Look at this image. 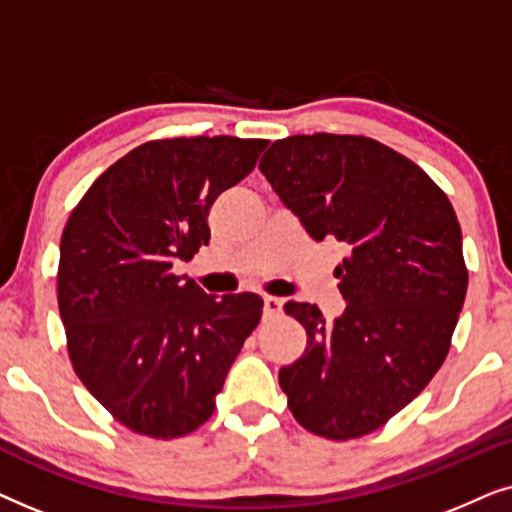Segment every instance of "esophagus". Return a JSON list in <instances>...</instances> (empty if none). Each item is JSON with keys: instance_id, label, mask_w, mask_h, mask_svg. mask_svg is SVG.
<instances>
[{"instance_id": "esophagus-1", "label": "esophagus", "mask_w": 512, "mask_h": 512, "mask_svg": "<svg viewBox=\"0 0 512 512\" xmlns=\"http://www.w3.org/2000/svg\"><path fill=\"white\" fill-rule=\"evenodd\" d=\"M284 300L282 298H275V296H263V312L265 314H277L282 310Z\"/></svg>"}]
</instances>
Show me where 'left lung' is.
Masks as SVG:
<instances>
[{
    "instance_id": "8db88e82",
    "label": "left lung",
    "mask_w": 512,
    "mask_h": 512,
    "mask_svg": "<svg viewBox=\"0 0 512 512\" xmlns=\"http://www.w3.org/2000/svg\"><path fill=\"white\" fill-rule=\"evenodd\" d=\"M258 170L312 240L347 249L335 268L345 312L286 303L307 331L298 361L279 370L293 417L317 436L380 429L443 366L464 307L461 228L429 174L375 139L293 135Z\"/></svg>"
}]
</instances>
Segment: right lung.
I'll list each match as a JSON object with an SVG mask.
<instances>
[{
  "instance_id": "right-lung-1",
  "label": "right lung",
  "mask_w": 512,
  "mask_h": 512,
  "mask_svg": "<svg viewBox=\"0 0 512 512\" xmlns=\"http://www.w3.org/2000/svg\"><path fill=\"white\" fill-rule=\"evenodd\" d=\"M265 146L226 135L146 142L69 216L58 268L69 359L130 431L167 440L205 424L258 326L261 296H212L172 268L209 244V207Z\"/></svg>"
}]
</instances>
